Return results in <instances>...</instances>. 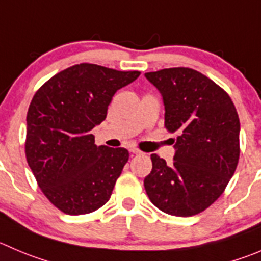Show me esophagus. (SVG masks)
<instances>
[{
  "mask_svg": "<svg viewBox=\"0 0 261 261\" xmlns=\"http://www.w3.org/2000/svg\"><path fill=\"white\" fill-rule=\"evenodd\" d=\"M129 151H130V153H133V155H140V153H142L140 150H137V148H130Z\"/></svg>",
  "mask_w": 261,
  "mask_h": 261,
  "instance_id": "obj_1",
  "label": "esophagus"
}]
</instances>
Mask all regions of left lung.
<instances>
[{
	"label": "left lung",
	"mask_w": 261,
	"mask_h": 261,
	"mask_svg": "<svg viewBox=\"0 0 261 261\" xmlns=\"http://www.w3.org/2000/svg\"><path fill=\"white\" fill-rule=\"evenodd\" d=\"M145 76L163 96L165 128L173 140L174 163L151 155L145 178L151 202L166 214L192 217L218 200L240 158V119L227 92L190 68H169Z\"/></svg>",
	"instance_id": "obj_1"
}]
</instances>
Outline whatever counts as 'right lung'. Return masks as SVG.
I'll return each mask as SVG.
<instances>
[{
    "label": "right lung",
    "instance_id": "1",
    "mask_svg": "<svg viewBox=\"0 0 261 261\" xmlns=\"http://www.w3.org/2000/svg\"><path fill=\"white\" fill-rule=\"evenodd\" d=\"M140 74L78 64L36 92L27 114V161L44 196L65 214H88L110 198L129 152L97 147L91 130L106 119L115 92Z\"/></svg>",
    "mask_w": 261,
    "mask_h": 261
}]
</instances>
